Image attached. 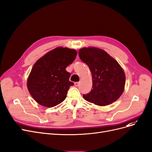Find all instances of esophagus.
I'll return each instance as SVG.
<instances>
[{"mask_svg":"<svg viewBox=\"0 0 152 152\" xmlns=\"http://www.w3.org/2000/svg\"><path fill=\"white\" fill-rule=\"evenodd\" d=\"M75 85L76 86H78L80 85V83L79 82H75Z\"/></svg>","mask_w":152,"mask_h":152,"instance_id":"34e87169","label":"esophagus"}]
</instances>
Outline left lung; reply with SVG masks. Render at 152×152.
Listing matches in <instances>:
<instances>
[{"instance_id": "1", "label": "left lung", "mask_w": 152, "mask_h": 152, "mask_svg": "<svg viewBox=\"0 0 152 152\" xmlns=\"http://www.w3.org/2000/svg\"><path fill=\"white\" fill-rule=\"evenodd\" d=\"M81 60L92 74L91 91L83 94L88 102L99 106L108 105L118 99L124 90L125 75L118 63L104 50L84 48L79 50Z\"/></svg>"}]
</instances>
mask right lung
<instances>
[{"instance_id":"obj_1","label":"right lung","mask_w":152,"mask_h":152,"mask_svg":"<svg viewBox=\"0 0 152 152\" xmlns=\"http://www.w3.org/2000/svg\"><path fill=\"white\" fill-rule=\"evenodd\" d=\"M76 50L59 47L45 54L33 66L27 80V88L39 104L53 107L65 99L74 83L69 81L67 66L76 59Z\"/></svg>"}]
</instances>
